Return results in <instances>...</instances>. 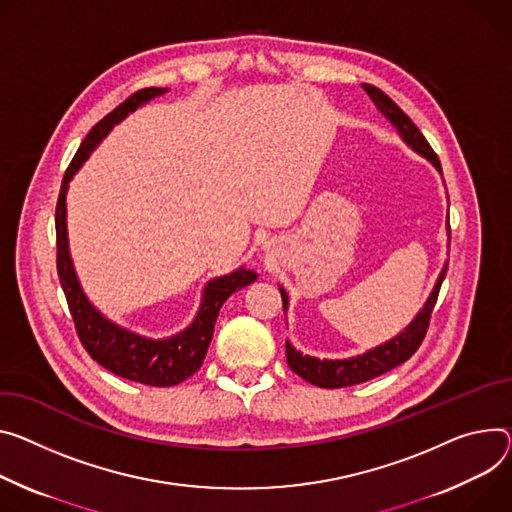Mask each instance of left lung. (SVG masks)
Masks as SVG:
<instances>
[{
  "label": "left lung",
  "instance_id": "1",
  "mask_svg": "<svg viewBox=\"0 0 512 512\" xmlns=\"http://www.w3.org/2000/svg\"><path fill=\"white\" fill-rule=\"evenodd\" d=\"M363 89L367 91V96L374 100L376 108L396 126V130L400 132L404 141L414 151L425 155L441 171V161H439L437 153L433 151V147L429 145V141L423 136V132L418 130V126L410 120V116L376 85L363 83ZM445 273H447V265L443 267L439 280H437V286H435L431 298L427 300L425 308L418 312V316L408 324V329L404 333H400L398 337H394L390 343H386V345H382L374 351H367L359 357L343 359V361H329V359L320 361L316 357H308V355L298 353L290 343H286L288 365L292 367V371H296L300 378H304L306 382H310L314 386H320V388H347V386L363 384L367 380H374V378L386 374V371L398 367L400 363L410 359L416 353L418 347H421V343H423V339L429 331L431 314H433V308L437 304V296H439L441 284L445 280ZM280 292H282V302H284V310H286L288 296L282 288H280Z\"/></svg>",
  "mask_w": 512,
  "mask_h": 512
}]
</instances>
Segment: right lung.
Returning a JSON list of instances; mask_svg holds the SVG:
<instances>
[{
	"instance_id": "1",
	"label": "right lung",
	"mask_w": 512,
	"mask_h": 512,
	"mask_svg": "<svg viewBox=\"0 0 512 512\" xmlns=\"http://www.w3.org/2000/svg\"><path fill=\"white\" fill-rule=\"evenodd\" d=\"M165 91L167 89H161V87H145V89L134 91L132 96H128L120 106H116L110 114H106L94 128L87 132L81 147L77 149L75 157L71 159L65 171L59 200H57V212H55L57 271H59V280H61V286L69 304V312L75 322V331L83 349L89 353L91 359L110 369L112 374L126 378L130 382L155 386V388L175 386L196 374L200 365L204 363L206 351L210 347V341L214 335V322L222 304L232 292L249 286L257 277L255 271H247V269H237L230 275L216 277V280H212L204 290V302L192 327L167 341H149L116 327V324L106 320L94 306L87 302V298L83 296L77 284V277L71 265L69 249H67V224H65L67 183L114 124H118L128 112L136 110L141 104L153 100L155 96L165 94Z\"/></svg>"
}]
</instances>
